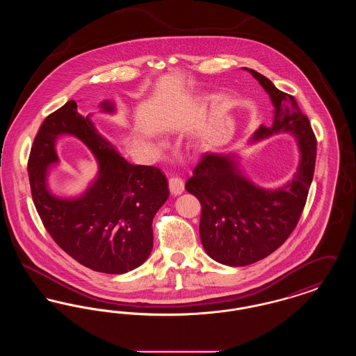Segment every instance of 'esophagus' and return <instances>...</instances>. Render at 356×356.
<instances>
[{
  "label": "esophagus",
  "mask_w": 356,
  "mask_h": 356,
  "mask_svg": "<svg viewBox=\"0 0 356 356\" xmlns=\"http://www.w3.org/2000/svg\"><path fill=\"white\" fill-rule=\"evenodd\" d=\"M170 191L172 195L177 196L184 192V181L180 177H170Z\"/></svg>",
  "instance_id": "obj_1"
}]
</instances>
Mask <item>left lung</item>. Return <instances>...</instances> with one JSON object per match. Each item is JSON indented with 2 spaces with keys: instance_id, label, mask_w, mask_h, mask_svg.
<instances>
[{
  "instance_id": "left-lung-1",
  "label": "left lung",
  "mask_w": 356,
  "mask_h": 356,
  "mask_svg": "<svg viewBox=\"0 0 356 356\" xmlns=\"http://www.w3.org/2000/svg\"><path fill=\"white\" fill-rule=\"evenodd\" d=\"M270 95L272 125H260L251 141L288 132L296 137L300 160L291 181L277 189L254 186L238 168L236 154L205 153L186 189L202 204L200 238L218 263L241 267L276 251L292 234L303 212L316 160V137L293 96L245 68Z\"/></svg>"
}]
</instances>
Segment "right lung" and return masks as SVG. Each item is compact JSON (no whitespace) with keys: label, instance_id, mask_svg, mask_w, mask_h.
<instances>
[{"label":"right lung","instance_id":"1","mask_svg":"<svg viewBox=\"0 0 356 356\" xmlns=\"http://www.w3.org/2000/svg\"><path fill=\"white\" fill-rule=\"evenodd\" d=\"M113 113L115 104L102 102ZM77 136L95 154L97 180L73 200L54 197L47 188L49 165L58 161V135ZM35 209L53 240L76 261L93 271L125 273L141 266L153 247L152 221L170 191L163 172L128 163L102 137L73 100L44 120L28 161Z\"/></svg>","mask_w":356,"mask_h":356}]
</instances>
